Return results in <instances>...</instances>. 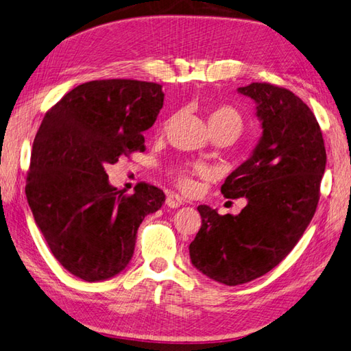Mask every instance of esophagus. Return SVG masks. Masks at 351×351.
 Masks as SVG:
<instances>
[{
    "instance_id": "1",
    "label": "esophagus",
    "mask_w": 351,
    "mask_h": 351,
    "mask_svg": "<svg viewBox=\"0 0 351 351\" xmlns=\"http://www.w3.org/2000/svg\"><path fill=\"white\" fill-rule=\"evenodd\" d=\"M184 203V199L181 197V195H178V194H167V199H166V205L169 206V208H179Z\"/></svg>"
}]
</instances>
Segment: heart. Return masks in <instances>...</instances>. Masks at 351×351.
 Instances as JSON below:
<instances>
[{"mask_svg":"<svg viewBox=\"0 0 351 351\" xmlns=\"http://www.w3.org/2000/svg\"><path fill=\"white\" fill-rule=\"evenodd\" d=\"M208 125L209 130H215V128H229L232 132L238 136L242 130L243 125V121L242 117L239 115L238 110H234L230 106H221V108H217L213 109L209 112L208 115ZM193 173H203L205 172V169L202 166H194ZM179 185L182 186L185 190H191L194 186V182L190 179V175L186 172H182L178 178Z\"/></svg>","mask_w":351,"mask_h":351,"instance_id":"heart-1","label":"heart"}]
</instances>
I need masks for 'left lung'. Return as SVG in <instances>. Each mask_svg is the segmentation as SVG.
Here are the masks:
<instances>
[{"label": "left lung", "mask_w": 351, "mask_h": 351, "mask_svg": "<svg viewBox=\"0 0 351 351\" xmlns=\"http://www.w3.org/2000/svg\"><path fill=\"white\" fill-rule=\"evenodd\" d=\"M238 93L254 100L263 132L221 193L245 197L247 206L238 215H219L200 205L202 227L190 243L193 266L226 286L267 274L295 248L314 217L326 167L320 125L298 95L258 82Z\"/></svg>", "instance_id": "obj_1"}]
</instances>
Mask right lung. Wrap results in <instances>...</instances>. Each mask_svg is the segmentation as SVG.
<instances>
[{"label":"right lung","instance_id":"add662e5","mask_svg":"<svg viewBox=\"0 0 351 351\" xmlns=\"http://www.w3.org/2000/svg\"><path fill=\"white\" fill-rule=\"evenodd\" d=\"M165 94L142 80H93L71 89L49 110L32 143L27 199L55 258L95 282L124 271L136 234L166 195L137 184L132 195L109 184L106 167L143 152V132L156 122Z\"/></svg>","mask_w":351,"mask_h":351}]
</instances>
